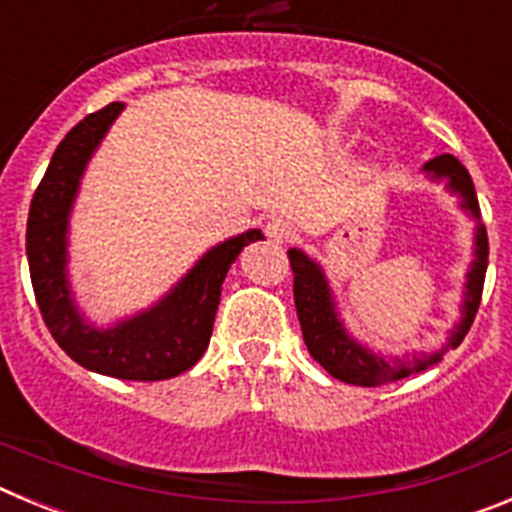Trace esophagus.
I'll return each mask as SVG.
<instances>
[{"mask_svg":"<svg viewBox=\"0 0 512 512\" xmlns=\"http://www.w3.org/2000/svg\"><path fill=\"white\" fill-rule=\"evenodd\" d=\"M264 233L271 243H289L292 241V235H295V228H292V223L284 220V217H271L269 223H266Z\"/></svg>","mask_w":512,"mask_h":512,"instance_id":"34e87169","label":"esophagus"}]
</instances>
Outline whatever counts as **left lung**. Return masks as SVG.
<instances>
[{"mask_svg":"<svg viewBox=\"0 0 512 512\" xmlns=\"http://www.w3.org/2000/svg\"><path fill=\"white\" fill-rule=\"evenodd\" d=\"M423 171L431 179H446L449 192L459 194L461 207L479 220V202L477 192H474L472 176L464 166L456 161L454 156L443 153L433 161L423 166ZM487 230L485 225H477V235H474V261L472 269L467 274V292H464V302H461V320L454 330H451L449 343L436 351V354L413 356V359H395L387 361L382 356L372 354L369 348L361 346L359 341L348 336L343 323L338 320L336 302L330 295L328 279H325L323 269H320L310 256H305L297 248H289V264H292V274H295V307L297 318L302 325V338L310 351V356L323 366L330 377L341 379L346 384H356V387H379V384L397 382L415 372H423L431 364L441 361V356L456 348L464 336L469 333L474 323V315L479 310V300H482V287H485V271H487Z\"/></svg>","mask_w":512,"mask_h":512,"instance_id":"left-lung-1","label":"left lung"}]
</instances>
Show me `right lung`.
Segmentation results:
<instances>
[{"label":"right lung","mask_w":512,"mask_h":512,"mask_svg":"<svg viewBox=\"0 0 512 512\" xmlns=\"http://www.w3.org/2000/svg\"><path fill=\"white\" fill-rule=\"evenodd\" d=\"M122 112L112 102L87 115L58 143L27 215V264L35 300L58 346L84 369L133 382H158L187 372L205 354L220 305V289L243 246L264 241L261 230L228 238L210 248L164 300L135 318L99 330L71 300L66 277V233L81 174L94 148Z\"/></svg>","instance_id":"obj_1"}]
</instances>
